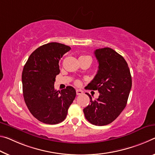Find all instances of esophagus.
Masks as SVG:
<instances>
[{
    "mask_svg": "<svg viewBox=\"0 0 155 155\" xmlns=\"http://www.w3.org/2000/svg\"><path fill=\"white\" fill-rule=\"evenodd\" d=\"M76 92H77V95H81V94H83V91L81 90H76Z\"/></svg>",
    "mask_w": 155,
    "mask_h": 155,
    "instance_id": "1",
    "label": "esophagus"
}]
</instances>
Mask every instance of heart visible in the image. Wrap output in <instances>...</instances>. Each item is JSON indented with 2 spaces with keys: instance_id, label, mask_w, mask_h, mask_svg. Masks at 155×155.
<instances>
[{
  "instance_id": "obj_1",
  "label": "heart",
  "mask_w": 155,
  "mask_h": 155,
  "mask_svg": "<svg viewBox=\"0 0 155 155\" xmlns=\"http://www.w3.org/2000/svg\"><path fill=\"white\" fill-rule=\"evenodd\" d=\"M78 83H79V82H78V81H76V83H77V84H78Z\"/></svg>"
}]
</instances>
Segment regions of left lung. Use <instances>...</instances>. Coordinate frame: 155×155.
Wrapping results in <instances>:
<instances>
[{
  "mask_svg": "<svg viewBox=\"0 0 155 155\" xmlns=\"http://www.w3.org/2000/svg\"><path fill=\"white\" fill-rule=\"evenodd\" d=\"M94 55L99 70L87 85L100 95L83 109L88 121L95 126H105L114 121L126 106L132 87V77L127 63L121 55L110 48L97 49Z\"/></svg>",
  "mask_w": 155,
  "mask_h": 155,
  "instance_id": "left-lung-1",
  "label": "left lung"
}]
</instances>
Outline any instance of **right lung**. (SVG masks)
Listing matches in <instances>:
<instances>
[{"label":"right lung","mask_w":155,"mask_h":155,"mask_svg":"<svg viewBox=\"0 0 155 155\" xmlns=\"http://www.w3.org/2000/svg\"><path fill=\"white\" fill-rule=\"evenodd\" d=\"M70 47L49 43L39 47L29 56L22 73L23 97L31 114L41 122L57 124L64 121L76 97L72 86L54 89L56 75L60 73L59 61Z\"/></svg>","instance_id":"right-lung-1"}]
</instances>
